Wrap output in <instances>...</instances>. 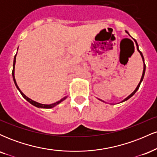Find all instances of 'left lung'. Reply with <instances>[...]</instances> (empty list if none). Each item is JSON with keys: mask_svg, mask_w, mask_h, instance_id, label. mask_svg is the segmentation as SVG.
<instances>
[{"mask_svg": "<svg viewBox=\"0 0 157 157\" xmlns=\"http://www.w3.org/2000/svg\"><path fill=\"white\" fill-rule=\"evenodd\" d=\"M126 32V33H128L129 35V33L127 31H125ZM134 39V38H133ZM134 42L136 43V48H137V50H138V52H140V55H141V57H142V61H143V63H144V67H143V72H142V77H141V80H140V82H139V84H138V86H137V87L136 88V89L134 90V91H133L132 93L130 95H129L128 97H126V98L125 99V100H122V101L121 102H125V101H126V100H128L129 98H131V97L133 96V95L136 92V91H137V90L139 89V88H140V84H141V82H142V80H143V78H144V75H145V60H144V57H143V55H142V52L140 51V49H139V46H138V44H137V42H136V40L135 39H134ZM99 100H100V99H99ZM101 101H102V100H101ZM102 102H104V101H102Z\"/></svg>", "mask_w": 157, "mask_h": 157, "instance_id": "8db88e82", "label": "left lung"}]
</instances>
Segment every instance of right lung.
I'll list each match as a JSON object with an SVG mask.
<instances>
[{"instance_id":"add662e5","label":"right lung","mask_w":157,"mask_h":157,"mask_svg":"<svg viewBox=\"0 0 157 157\" xmlns=\"http://www.w3.org/2000/svg\"><path fill=\"white\" fill-rule=\"evenodd\" d=\"M17 49H18V48H17ZM16 55H17V54H16V55H15V57H14L13 69H12V77H13V80H14V82H15V84L16 87H17V89H18V91H20V93L21 94V95H22V96L23 97V98L26 99V100H27V101H28L29 102H30V103H31L32 105H35V107L40 108V109H52V108L55 107V106H56L57 105H58L59 103H60L61 102L63 101L64 100H66V97H63V98L61 99L60 100H59V101H57V102H55V103L49 104V105H46V104H41V103H39V102H37L34 101V100H31V99H30V98H29L28 97H26V95H25L24 94H23V93L22 92V91H21V89H19L18 86H17V82H16V80H15V62H16Z\"/></svg>"}]
</instances>
